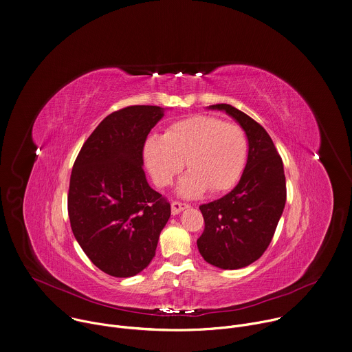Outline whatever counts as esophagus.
Masks as SVG:
<instances>
[{"instance_id": "1", "label": "esophagus", "mask_w": 352, "mask_h": 352, "mask_svg": "<svg viewBox=\"0 0 352 352\" xmlns=\"http://www.w3.org/2000/svg\"><path fill=\"white\" fill-rule=\"evenodd\" d=\"M190 204L189 203H185V201H178V200H174L171 203V211L173 214H179L182 210L188 208Z\"/></svg>"}]
</instances>
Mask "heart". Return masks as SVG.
<instances>
[{
  "label": "heart",
  "mask_w": 352,
  "mask_h": 352,
  "mask_svg": "<svg viewBox=\"0 0 352 352\" xmlns=\"http://www.w3.org/2000/svg\"><path fill=\"white\" fill-rule=\"evenodd\" d=\"M248 135L236 124L208 114L190 116L173 123L163 137H149L145 144L146 164L155 181L164 186L182 170L179 192L196 196L206 190L219 193L241 178L248 162Z\"/></svg>",
  "instance_id": "b5f03b06"
}]
</instances>
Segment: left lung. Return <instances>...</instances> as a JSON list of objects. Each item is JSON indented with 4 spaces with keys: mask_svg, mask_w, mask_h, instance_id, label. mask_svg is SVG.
<instances>
[{
    "mask_svg": "<svg viewBox=\"0 0 352 352\" xmlns=\"http://www.w3.org/2000/svg\"><path fill=\"white\" fill-rule=\"evenodd\" d=\"M225 110L246 131L249 156L239 184L214 201L200 204L204 230L197 239L201 257L222 270H239L268 249L286 203L283 162L268 133L250 116L226 103Z\"/></svg>",
    "mask_w": 352,
    "mask_h": 352,
    "instance_id": "1",
    "label": "left lung"
}]
</instances>
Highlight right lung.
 Returning <instances> with one entry per match:
<instances>
[{
    "label": "right lung",
    "mask_w": 352,
    "mask_h": 352,
    "mask_svg": "<svg viewBox=\"0 0 352 352\" xmlns=\"http://www.w3.org/2000/svg\"><path fill=\"white\" fill-rule=\"evenodd\" d=\"M163 107L134 104L106 116L73 164L67 211L73 235L95 267L130 278L156 254L170 201L145 177L144 146Z\"/></svg>",
    "instance_id": "add662e5"
}]
</instances>
